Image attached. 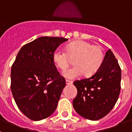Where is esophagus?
<instances>
[{"label": "esophagus", "mask_w": 132, "mask_h": 132, "mask_svg": "<svg viewBox=\"0 0 132 132\" xmlns=\"http://www.w3.org/2000/svg\"><path fill=\"white\" fill-rule=\"evenodd\" d=\"M65 82H66V85H72V83H73V81L69 80H65Z\"/></svg>", "instance_id": "1"}]
</instances>
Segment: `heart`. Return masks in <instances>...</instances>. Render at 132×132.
I'll return each instance as SVG.
<instances>
[{
	"instance_id": "heart-1",
	"label": "heart",
	"mask_w": 132,
	"mask_h": 132,
	"mask_svg": "<svg viewBox=\"0 0 132 132\" xmlns=\"http://www.w3.org/2000/svg\"><path fill=\"white\" fill-rule=\"evenodd\" d=\"M75 57V65L64 70L62 75L69 79H75L82 74L86 77L92 76L101 67L104 60V52L98 45L82 40L72 42L66 45V52L57 49L53 54L54 63L63 70L68 65L69 58Z\"/></svg>"
}]
</instances>
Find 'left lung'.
<instances>
[{"label": "left lung", "mask_w": 132, "mask_h": 132, "mask_svg": "<svg viewBox=\"0 0 132 132\" xmlns=\"http://www.w3.org/2000/svg\"><path fill=\"white\" fill-rule=\"evenodd\" d=\"M121 69L111 50L94 75L73 82L77 95L73 101L75 111L90 120L102 118L111 111L120 92Z\"/></svg>", "instance_id": "left-lung-1"}]
</instances>
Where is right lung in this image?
<instances>
[{
  "label": "right lung",
  "instance_id": "right-lung-1",
  "mask_svg": "<svg viewBox=\"0 0 132 132\" xmlns=\"http://www.w3.org/2000/svg\"><path fill=\"white\" fill-rule=\"evenodd\" d=\"M67 40L37 38L20 49L12 66V93L18 108L31 120L47 118L57 108L66 84L56 69L53 54Z\"/></svg>",
  "mask_w": 132,
  "mask_h": 132
}]
</instances>
